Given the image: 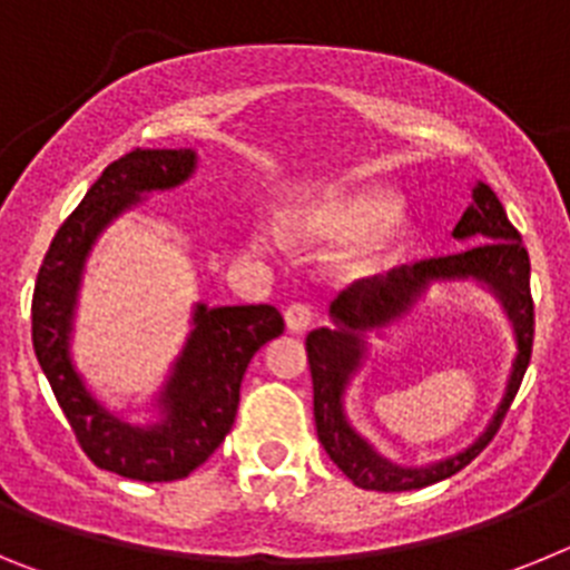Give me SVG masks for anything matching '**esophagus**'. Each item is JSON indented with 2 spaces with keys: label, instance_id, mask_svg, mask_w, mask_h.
Masks as SVG:
<instances>
[{
  "label": "esophagus",
  "instance_id": "1",
  "mask_svg": "<svg viewBox=\"0 0 570 570\" xmlns=\"http://www.w3.org/2000/svg\"><path fill=\"white\" fill-rule=\"evenodd\" d=\"M285 322H288V331L299 334L314 322V308H311L308 302H294L288 311H285Z\"/></svg>",
  "mask_w": 570,
  "mask_h": 570
}]
</instances>
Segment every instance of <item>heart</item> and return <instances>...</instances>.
<instances>
[{
  "instance_id": "b5f03b06",
  "label": "heart",
  "mask_w": 570,
  "mask_h": 570,
  "mask_svg": "<svg viewBox=\"0 0 570 570\" xmlns=\"http://www.w3.org/2000/svg\"><path fill=\"white\" fill-rule=\"evenodd\" d=\"M400 196L382 188H347L331 194L325 203L316 205L299 225V236L314 245H362L380 236L387 225L400 216ZM411 245L407 236H400L385 248H371L354 262V271H374L385 262L402 256Z\"/></svg>"
}]
</instances>
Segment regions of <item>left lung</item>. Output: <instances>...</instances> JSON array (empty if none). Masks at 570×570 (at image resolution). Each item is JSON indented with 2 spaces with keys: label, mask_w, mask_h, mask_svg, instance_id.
I'll list each match as a JSON object with an SVG mask.
<instances>
[{
  "label": "left lung",
  "mask_w": 570,
  "mask_h": 570,
  "mask_svg": "<svg viewBox=\"0 0 570 570\" xmlns=\"http://www.w3.org/2000/svg\"><path fill=\"white\" fill-rule=\"evenodd\" d=\"M456 239H480L462 254L428 256V259L402 265L391 271L382 282H356L342 291L331 305L336 328H320L308 334L311 376H314V420L322 448L328 451L334 465L347 480L365 491H414V488L434 485V482L454 476L456 471L480 456L482 448L497 436L513 396L520 391L522 376L531 362L533 347V296H531V256L522 245V234L511 225L502 203L488 185H476L471 194V208L462 214L454 228ZM454 275H476L501 291L518 322L521 334V356L514 363L509 394L492 428L460 458L431 469H400L391 466L362 443L341 416V387L346 374L361 355V331L379 327L413 301V296L431 278H453Z\"/></svg>",
  "instance_id": "obj_1"
}]
</instances>
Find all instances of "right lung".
Wrapping results in <instances>:
<instances>
[{
  "mask_svg": "<svg viewBox=\"0 0 570 570\" xmlns=\"http://www.w3.org/2000/svg\"><path fill=\"white\" fill-rule=\"evenodd\" d=\"M190 170L194 150L134 148L110 163L53 234L30 302L33 351L79 448L97 468L139 482L183 480L223 445L248 362L285 331L274 305L196 311V331L165 391L168 422L154 431L114 420L82 387L68 360V328L90 242L142 190L174 188Z\"/></svg>",
  "mask_w": 570,
  "mask_h": 570,
  "instance_id": "1",
  "label": "right lung"
}]
</instances>
